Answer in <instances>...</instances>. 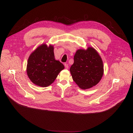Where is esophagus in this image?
Here are the masks:
<instances>
[{
  "mask_svg": "<svg viewBox=\"0 0 133 133\" xmlns=\"http://www.w3.org/2000/svg\"><path fill=\"white\" fill-rule=\"evenodd\" d=\"M64 66H65V68H66V69H68V64H64Z\"/></svg>",
  "mask_w": 133,
  "mask_h": 133,
  "instance_id": "1",
  "label": "esophagus"
}]
</instances>
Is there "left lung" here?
I'll list each match as a JSON object with an SVG mask.
<instances>
[{
  "label": "left lung",
  "mask_w": 133,
  "mask_h": 133,
  "mask_svg": "<svg viewBox=\"0 0 133 133\" xmlns=\"http://www.w3.org/2000/svg\"><path fill=\"white\" fill-rule=\"evenodd\" d=\"M70 71L73 81L81 89L90 88L100 82L104 74V66L95 49L88 47L87 49H78Z\"/></svg>",
  "instance_id": "left-lung-1"
}]
</instances>
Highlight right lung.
Returning <instances> with one entry per match:
<instances>
[{
	"label": "right lung",
	"mask_w": 133,
	"mask_h": 133,
	"mask_svg": "<svg viewBox=\"0 0 133 133\" xmlns=\"http://www.w3.org/2000/svg\"><path fill=\"white\" fill-rule=\"evenodd\" d=\"M64 69V65L55 58L54 46L42 44L30 55L26 71L33 84L46 87L53 83Z\"/></svg>",
	"instance_id": "add662e5"
}]
</instances>
